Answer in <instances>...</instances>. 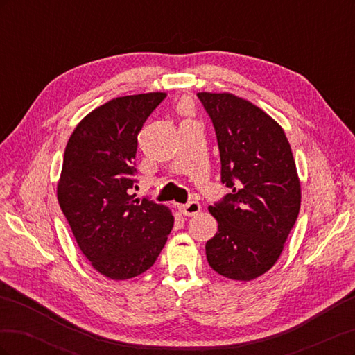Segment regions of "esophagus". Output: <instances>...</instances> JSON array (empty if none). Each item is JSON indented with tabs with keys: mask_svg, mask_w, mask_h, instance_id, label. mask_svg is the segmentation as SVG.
Masks as SVG:
<instances>
[{
	"mask_svg": "<svg viewBox=\"0 0 355 355\" xmlns=\"http://www.w3.org/2000/svg\"><path fill=\"white\" fill-rule=\"evenodd\" d=\"M179 210L182 214H185V216H196V214L201 210V206L198 201H189L187 204L179 206Z\"/></svg>",
	"mask_w": 355,
	"mask_h": 355,
	"instance_id": "1",
	"label": "esophagus"
}]
</instances>
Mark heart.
<instances>
[{
    "label": "heart",
    "mask_w": 355,
    "mask_h": 355,
    "mask_svg": "<svg viewBox=\"0 0 355 355\" xmlns=\"http://www.w3.org/2000/svg\"><path fill=\"white\" fill-rule=\"evenodd\" d=\"M185 108H187V105L184 103V105H182V110H185Z\"/></svg>",
    "instance_id": "b5f03b06"
}]
</instances>
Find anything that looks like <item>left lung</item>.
Here are the masks:
<instances>
[{
    "instance_id": "1",
    "label": "left lung",
    "mask_w": 355,
    "mask_h": 355,
    "mask_svg": "<svg viewBox=\"0 0 355 355\" xmlns=\"http://www.w3.org/2000/svg\"><path fill=\"white\" fill-rule=\"evenodd\" d=\"M216 132L220 180L231 192L209 207L218 232L206 243L218 274L250 282L271 270L300 209V182L283 128L231 93H197Z\"/></svg>"
}]
</instances>
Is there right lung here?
Returning <instances> with one entry per match:
<instances>
[{
	"instance_id": "add662e5",
	"label": "right lung",
	"mask_w": 355,
	"mask_h": 355,
	"mask_svg": "<svg viewBox=\"0 0 355 355\" xmlns=\"http://www.w3.org/2000/svg\"><path fill=\"white\" fill-rule=\"evenodd\" d=\"M166 93L116 98L92 111L71 135L58 200L93 268L127 280L154 265L175 218L153 200H135L137 135Z\"/></svg>"
}]
</instances>
